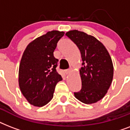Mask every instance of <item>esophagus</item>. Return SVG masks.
I'll return each mask as SVG.
<instances>
[{"label":"esophagus","mask_w":130,"mask_h":130,"mask_svg":"<svg viewBox=\"0 0 130 130\" xmlns=\"http://www.w3.org/2000/svg\"><path fill=\"white\" fill-rule=\"evenodd\" d=\"M73 71V67H70V68H69V69H67V71H66V73H67V74H68V73H71V72H72V71Z\"/></svg>","instance_id":"1"}]
</instances>
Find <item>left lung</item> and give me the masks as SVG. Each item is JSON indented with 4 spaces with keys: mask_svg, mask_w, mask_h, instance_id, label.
<instances>
[{
    "mask_svg": "<svg viewBox=\"0 0 130 130\" xmlns=\"http://www.w3.org/2000/svg\"><path fill=\"white\" fill-rule=\"evenodd\" d=\"M76 44L81 53L82 67L79 69L82 89L75 97L85 104L101 100L107 94L113 77V65L107 48L92 36L76 29L65 34Z\"/></svg>",
    "mask_w": 130,
    "mask_h": 130,
    "instance_id": "1",
    "label": "left lung"
}]
</instances>
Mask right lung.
<instances>
[{
  "label": "right lung",
  "instance_id": "1",
  "mask_svg": "<svg viewBox=\"0 0 130 130\" xmlns=\"http://www.w3.org/2000/svg\"><path fill=\"white\" fill-rule=\"evenodd\" d=\"M64 31H48L27 45L19 69V86L28 103L43 107L53 99L55 86L62 77L56 71L58 59L53 55Z\"/></svg>",
  "mask_w": 130,
  "mask_h": 130
}]
</instances>
